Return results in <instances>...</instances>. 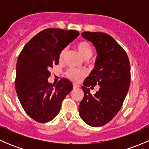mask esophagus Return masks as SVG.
Instances as JSON below:
<instances>
[{
	"label": "esophagus",
	"mask_w": 149,
	"mask_h": 149,
	"mask_svg": "<svg viewBox=\"0 0 149 149\" xmlns=\"http://www.w3.org/2000/svg\"><path fill=\"white\" fill-rule=\"evenodd\" d=\"M80 87V86L78 85V84H73V88H79Z\"/></svg>",
	"instance_id": "esophagus-1"
}]
</instances>
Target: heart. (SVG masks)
I'll list each match as a JSON object with an SVG mask.
<instances>
[{"label": "heart", "mask_w": 149, "mask_h": 149, "mask_svg": "<svg viewBox=\"0 0 149 149\" xmlns=\"http://www.w3.org/2000/svg\"><path fill=\"white\" fill-rule=\"evenodd\" d=\"M78 51L81 55L82 58L84 59H88L91 58L93 53V49L91 47V44L88 42L86 41H81L79 42L76 45ZM65 55V49H63L59 55V60L60 61H63L64 56ZM66 76L70 80L73 81L78 82L79 81L81 80L86 75V73L84 70H78L76 68H69L68 70L66 71L65 73Z\"/></svg>", "instance_id": "obj_1"}]
</instances>
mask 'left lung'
<instances>
[{
	"mask_svg": "<svg viewBox=\"0 0 149 149\" xmlns=\"http://www.w3.org/2000/svg\"><path fill=\"white\" fill-rule=\"evenodd\" d=\"M81 36L95 47L97 56L82 86L79 115L88 125L103 126L118 114L125 99L130 83V62L125 51L109 34L85 31ZM96 85L100 89L92 95L88 87Z\"/></svg>",
	"mask_w": 149,
	"mask_h": 149,
	"instance_id": "left-lung-1",
	"label": "left lung"
}]
</instances>
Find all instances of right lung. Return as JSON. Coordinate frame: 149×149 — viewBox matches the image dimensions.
I'll return each mask as SVG.
<instances>
[{"label": "right lung", "mask_w": 149, "mask_h": 149, "mask_svg": "<svg viewBox=\"0 0 149 149\" xmlns=\"http://www.w3.org/2000/svg\"><path fill=\"white\" fill-rule=\"evenodd\" d=\"M79 32L75 30L46 29L24 47L17 60L15 88L22 107L39 123H47L59 113L61 103L73 89L63 78L56 85L48 82L51 68L59 63L61 51Z\"/></svg>", "instance_id": "obj_1"}]
</instances>
